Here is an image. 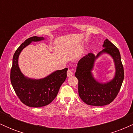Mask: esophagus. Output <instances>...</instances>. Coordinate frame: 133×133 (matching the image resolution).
<instances>
[{"mask_svg":"<svg viewBox=\"0 0 133 133\" xmlns=\"http://www.w3.org/2000/svg\"><path fill=\"white\" fill-rule=\"evenodd\" d=\"M73 74H74V73H73V71H72V70L68 69V72H67V75H68V77H70V76H72Z\"/></svg>","mask_w":133,"mask_h":133,"instance_id":"1","label":"esophagus"}]
</instances>
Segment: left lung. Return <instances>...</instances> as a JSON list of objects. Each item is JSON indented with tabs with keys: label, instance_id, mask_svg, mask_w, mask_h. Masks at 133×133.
Masks as SVG:
<instances>
[{
	"label": "left lung",
	"instance_id": "obj_1",
	"mask_svg": "<svg viewBox=\"0 0 133 133\" xmlns=\"http://www.w3.org/2000/svg\"><path fill=\"white\" fill-rule=\"evenodd\" d=\"M103 47L104 49L96 56L89 53L81 59L77 63L75 73L79 81V97L85 103L91 106H105L113 101L124 79V69L118 49L108 39L104 41ZM103 54H108L112 57L116 69L114 78L104 83L97 82L92 73L94 62Z\"/></svg>",
	"mask_w": 133,
	"mask_h": 133
}]
</instances>
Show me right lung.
Returning a JSON list of instances; mask_svg holds the SVG:
<instances>
[{
	"label": "right lung",
	"instance_id": "obj_1",
	"mask_svg": "<svg viewBox=\"0 0 133 133\" xmlns=\"http://www.w3.org/2000/svg\"><path fill=\"white\" fill-rule=\"evenodd\" d=\"M43 37L34 36L24 41L15 52L10 71V81L17 96L27 106L39 108L48 105L57 95L60 87L67 77L68 68L53 72L42 79L25 77L21 72L18 59L21 51L32 42L44 40Z\"/></svg>",
	"mask_w": 133,
	"mask_h": 133
}]
</instances>
